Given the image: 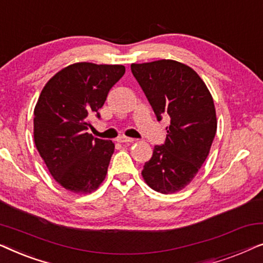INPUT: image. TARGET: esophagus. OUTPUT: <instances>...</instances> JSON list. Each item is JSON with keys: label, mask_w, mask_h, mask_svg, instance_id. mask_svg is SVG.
Masks as SVG:
<instances>
[{"label": "esophagus", "mask_w": 263, "mask_h": 263, "mask_svg": "<svg viewBox=\"0 0 263 263\" xmlns=\"http://www.w3.org/2000/svg\"><path fill=\"white\" fill-rule=\"evenodd\" d=\"M134 141H135L134 139L127 138V136H118V138H117V142H120V143H130V142H134Z\"/></svg>", "instance_id": "1"}]
</instances>
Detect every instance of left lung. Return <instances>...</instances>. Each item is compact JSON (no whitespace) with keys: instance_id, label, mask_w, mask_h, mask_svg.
<instances>
[{"instance_id":"8db88e82","label":"left lung","mask_w":263,"mask_h":263,"mask_svg":"<svg viewBox=\"0 0 263 263\" xmlns=\"http://www.w3.org/2000/svg\"><path fill=\"white\" fill-rule=\"evenodd\" d=\"M130 68L158 121L164 115L171 120L165 143L154 147L142 178L158 193H177L210 154L218 123L213 97L199 74L177 61L133 63Z\"/></svg>"}]
</instances>
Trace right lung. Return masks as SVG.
<instances>
[{
    "mask_svg": "<svg viewBox=\"0 0 263 263\" xmlns=\"http://www.w3.org/2000/svg\"><path fill=\"white\" fill-rule=\"evenodd\" d=\"M124 66L78 62L56 73L34 107L33 136L55 181L75 194H91L106 177L115 143L88 134L89 118L105 103Z\"/></svg>",
    "mask_w": 263,
    "mask_h": 263,
    "instance_id": "add662e5",
    "label": "right lung"
}]
</instances>
